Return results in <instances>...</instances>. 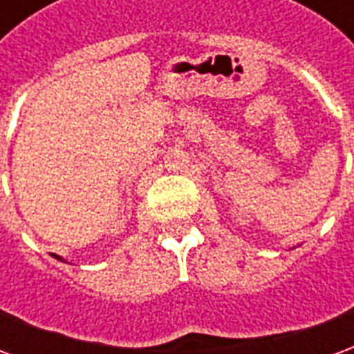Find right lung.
Segmentation results:
<instances>
[{"label": "right lung", "mask_w": 354, "mask_h": 354, "mask_svg": "<svg viewBox=\"0 0 354 354\" xmlns=\"http://www.w3.org/2000/svg\"><path fill=\"white\" fill-rule=\"evenodd\" d=\"M55 258H57V260H60V261H66L62 256H57V254H55ZM66 263H68V261H66Z\"/></svg>", "instance_id": "1"}]
</instances>
